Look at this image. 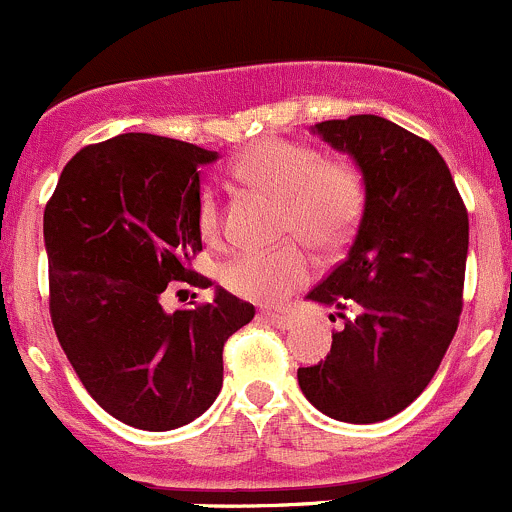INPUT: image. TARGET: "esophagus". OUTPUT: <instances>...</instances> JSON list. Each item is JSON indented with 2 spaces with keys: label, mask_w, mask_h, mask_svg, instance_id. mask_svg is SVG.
<instances>
[{
  "label": "esophagus",
  "mask_w": 512,
  "mask_h": 512,
  "mask_svg": "<svg viewBox=\"0 0 512 512\" xmlns=\"http://www.w3.org/2000/svg\"><path fill=\"white\" fill-rule=\"evenodd\" d=\"M262 319H265V322H270L272 327H277V329H292L294 324H297V319L287 312H262Z\"/></svg>",
  "instance_id": "34e87169"
}]
</instances>
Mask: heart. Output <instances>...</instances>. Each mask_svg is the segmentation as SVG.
<instances>
[{
  "instance_id": "b5f03b06",
  "label": "heart",
  "mask_w": 512,
  "mask_h": 512,
  "mask_svg": "<svg viewBox=\"0 0 512 512\" xmlns=\"http://www.w3.org/2000/svg\"><path fill=\"white\" fill-rule=\"evenodd\" d=\"M237 175L285 200L282 237H302L317 250H334L352 235L364 205L361 173L349 160L324 158L314 146L265 138L235 163ZM198 225L205 240L223 235V210L213 185L200 190ZM314 262L302 242L277 250H245L223 267V285L237 297L277 304L312 280Z\"/></svg>"
}]
</instances>
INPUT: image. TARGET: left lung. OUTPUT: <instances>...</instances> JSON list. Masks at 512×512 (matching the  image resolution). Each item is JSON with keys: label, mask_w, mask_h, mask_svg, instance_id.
Returning a JSON list of instances; mask_svg holds the SVG:
<instances>
[{"label": "left lung", "mask_w": 512, "mask_h": 512, "mask_svg": "<svg viewBox=\"0 0 512 512\" xmlns=\"http://www.w3.org/2000/svg\"><path fill=\"white\" fill-rule=\"evenodd\" d=\"M312 131L356 160L364 213L347 257L307 294L344 329L327 359L297 369L299 389L337 421H386L426 389L458 329L468 210L426 138L371 113Z\"/></svg>", "instance_id": "obj_1"}]
</instances>
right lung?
<instances>
[{
	"mask_svg": "<svg viewBox=\"0 0 512 512\" xmlns=\"http://www.w3.org/2000/svg\"><path fill=\"white\" fill-rule=\"evenodd\" d=\"M218 153L123 133L76 153L44 210L49 312L66 359L94 401L143 431H170L210 409L223 347L255 307L213 302L168 314L173 282L210 287L188 267L203 250L200 165Z\"/></svg>",
	"mask_w": 512,
	"mask_h": 512,
	"instance_id": "add662e5",
	"label": "right lung"
}]
</instances>
